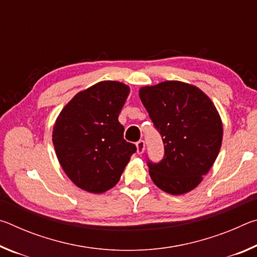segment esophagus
Segmentation results:
<instances>
[{
  "instance_id": "34e87169",
  "label": "esophagus",
  "mask_w": 257,
  "mask_h": 257,
  "mask_svg": "<svg viewBox=\"0 0 257 257\" xmlns=\"http://www.w3.org/2000/svg\"><path fill=\"white\" fill-rule=\"evenodd\" d=\"M136 147H137V153L138 154H142L143 152L145 151V142L141 139V141H138L136 143Z\"/></svg>"
}]
</instances>
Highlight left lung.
Segmentation results:
<instances>
[{"mask_svg": "<svg viewBox=\"0 0 257 257\" xmlns=\"http://www.w3.org/2000/svg\"><path fill=\"white\" fill-rule=\"evenodd\" d=\"M164 144L161 162H147L160 189L182 195L201 184L222 144V121L213 102L196 86L167 80L139 89Z\"/></svg>", "mask_w": 257, "mask_h": 257, "instance_id": "obj_1", "label": "left lung"}]
</instances>
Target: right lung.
<instances>
[{"instance_id":"1","label":"right lung","mask_w":257,"mask_h":257,"mask_svg":"<svg viewBox=\"0 0 257 257\" xmlns=\"http://www.w3.org/2000/svg\"><path fill=\"white\" fill-rule=\"evenodd\" d=\"M130 88L99 81L62 108L53 127L54 150L63 171L82 190L102 194L114 187L136 146L123 139L119 114Z\"/></svg>"}]
</instances>
